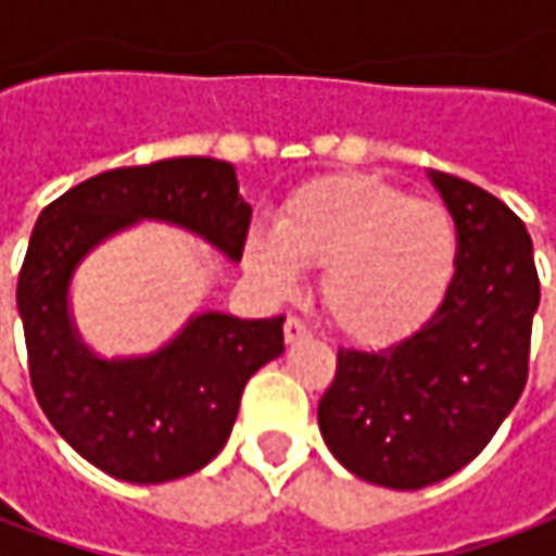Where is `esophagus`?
I'll return each instance as SVG.
<instances>
[{
  "mask_svg": "<svg viewBox=\"0 0 556 556\" xmlns=\"http://www.w3.org/2000/svg\"><path fill=\"white\" fill-rule=\"evenodd\" d=\"M309 333V325H306L303 318H296V315H290L288 321H285V340H288V343H300V340H306Z\"/></svg>",
  "mask_w": 556,
  "mask_h": 556,
  "instance_id": "1",
  "label": "esophagus"
}]
</instances>
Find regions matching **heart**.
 Instances as JSON below:
<instances>
[{"label": "heart", "mask_w": 556, "mask_h": 556, "mask_svg": "<svg viewBox=\"0 0 556 556\" xmlns=\"http://www.w3.org/2000/svg\"><path fill=\"white\" fill-rule=\"evenodd\" d=\"M244 260L275 293L296 285L300 266H321L318 296L337 331L362 346H390L439 309L458 231L439 203L377 176L340 173L290 191L275 235L250 231Z\"/></svg>", "instance_id": "1"}]
</instances>
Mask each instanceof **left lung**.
Masks as SVG:
<instances>
[{"label":"left lung","mask_w":556,"mask_h":556,"mask_svg":"<svg viewBox=\"0 0 556 556\" xmlns=\"http://www.w3.org/2000/svg\"><path fill=\"white\" fill-rule=\"evenodd\" d=\"M427 176L458 231L445 300L390 350H340L318 402L333 458L387 489L433 485L489 445L523 393L542 296L520 216L480 185L439 169Z\"/></svg>","instance_id":"1"}]
</instances>
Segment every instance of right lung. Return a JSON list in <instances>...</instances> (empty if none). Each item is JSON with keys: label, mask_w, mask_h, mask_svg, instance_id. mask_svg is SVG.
I'll use <instances>...</instances> for the list:
<instances>
[{"label": "right lung", "mask_w": 556, "mask_h": 556, "mask_svg": "<svg viewBox=\"0 0 556 556\" xmlns=\"http://www.w3.org/2000/svg\"><path fill=\"white\" fill-rule=\"evenodd\" d=\"M141 219L179 225L238 263L250 203L235 166L213 157L92 176L39 213L17 275V312L33 393L54 430L98 470L148 485L188 477L223 452L247 380L285 353V315L198 312L157 353H92L71 315L74 271Z\"/></svg>", "instance_id": "right-lung-1"}]
</instances>
